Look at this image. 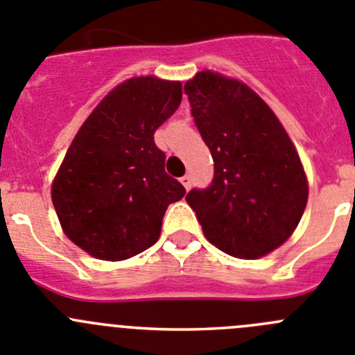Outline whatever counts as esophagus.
Segmentation results:
<instances>
[{"instance_id":"esophagus-1","label":"esophagus","mask_w":355,"mask_h":355,"mask_svg":"<svg viewBox=\"0 0 355 355\" xmlns=\"http://www.w3.org/2000/svg\"><path fill=\"white\" fill-rule=\"evenodd\" d=\"M181 183H183V187L187 188V190H190V188H192V175L184 174L183 178H181Z\"/></svg>"}]
</instances>
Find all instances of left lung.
<instances>
[{"label":"left lung","instance_id":"1","mask_svg":"<svg viewBox=\"0 0 355 355\" xmlns=\"http://www.w3.org/2000/svg\"><path fill=\"white\" fill-rule=\"evenodd\" d=\"M184 94L215 163L209 187L190 190L187 202L216 249L261 258L291 236L306 209L295 146L268 105L240 81L202 71Z\"/></svg>","mask_w":355,"mask_h":355}]
</instances>
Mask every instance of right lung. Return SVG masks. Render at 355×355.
<instances>
[{"instance_id": "right-lung-1", "label": "right lung", "mask_w": 355, "mask_h": 355, "mask_svg": "<svg viewBox=\"0 0 355 355\" xmlns=\"http://www.w3.org/2000/svg\"><path fill=\"white\" fill-rule=\"evenodd\" d=\"M180 81L131 78L83 122L53 181L51 199L65 234L105 261L155 245L168 205L184 187L165 172L155 131L181 105Z\"/></svg>"}]
</instances>
